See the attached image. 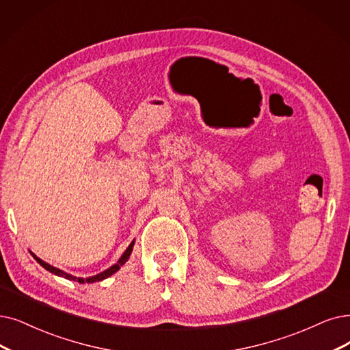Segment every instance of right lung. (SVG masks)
I'll list each match as a JSON object with an SVG mask.
<instances>
[{"label":"right lung","mask_w":350,"mask_h":350,"mask_svg":"<svg viewBox=\"0 0 350 350\" xmlns=\"http://www.w3.org/2000/svg\"><path fill=\"white\" fill-rule=\"evenodd\" d=\"M133 245H135V240L129 244V247L126 248V251H124L123 253V256L118 260V262L116 264H113L111 265V267H109L107 270H105V271H102V273H99V274H96V275H92V277H88V278H81V277H75V275H72V274H68V273H66V271H63V270H60V269H55V267H53V265H50L49 262H46V261H43L41 258H38L36 254H33L31 253V256L36 258V261L41 265V267H44L47 271H50V273H53V274H55V275H60V277H64V278H67V280H73V282H79L80 284H83V283H94V282H102V280H105V278H107V277H110L111 274H115L122 265L128 261V258H129V256L132 254V250H133Z\"/></svg>","instance_id":"1"}]
</instances>
